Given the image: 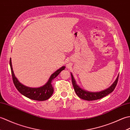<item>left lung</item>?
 I'll list each match as a JSON object with an SVG mask.
<instances>
[{
	"label": "left lung",
	"instance_id": "1",
	"mask_svg": "<svg viewBox=\"0 0 130 130\" xmlns=\"http://www.w3.org/2000/svg\"><path fill=\"white\" fill-rule=\"evenodd\" d=\"M71 80H72V83H73L74 89L77 95H78L79 98H80L83 99H84V100H86V101H89L97 100V99H99L102 98H103L104 96H106L108 94H109L112 93L115 89V87L117 84L118 79V75L116 80L112 84L111 86L106 90H104L99 92H88V91H86L82 89V88L76 84L73 74L71 73Z\"/></svg>",
	"mask_w": 130,
	"mask_h": 130
}]
</instances>
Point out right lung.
<instances>
[{
    "label": "right lung",
    "mask_w": 130,
    "mask_h": 130,
    "mask_svg": "<svg viewBox=\"0 0 130 130\" xmlns=\"http://www.w3.org/2000/svg\"><path fill=\"white\" fill-rule=\"evenodd\" d=\"M9 64L10 67L11 73H12L13 83L14 84L17 89L22 94L26 96V97L31 99H33V100L39 101H46L47 99L50 98V96L54 93V88L51 84L52 80L56 78L60 74L61 71L64 70L65 68V67H62L52 74L51 76L50 77L48 82L43 86L39 88H30L25 86V85L21 83L18 81L17 78L15 76L12 68L11 58L9 61Z\"/></svg>",
    "instance_id": "add662e5"
}]
</instances>
